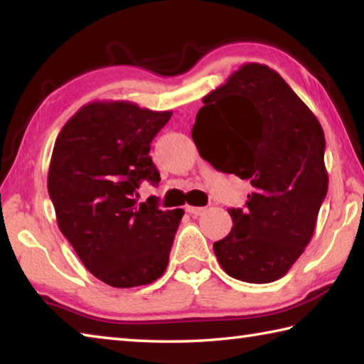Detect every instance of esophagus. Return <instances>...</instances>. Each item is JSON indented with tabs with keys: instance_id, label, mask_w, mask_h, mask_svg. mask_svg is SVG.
Masks as SVG:
<instances>
[{
	"instance_id": "esophagus-1",
	"label": "esophagus",
	"mask_w": 364,
	"mask_h": 364,
	"mask_svg": "<svg viewBox=\"0 0 364 364\" xmlns=\"http://www.w3.org/2000/svg\"><path fill=\"white\" fill-rule=\"evenodd\" d=\"M186 212L193 217H200L202 213L205 212V207H193V205H186Z\"/></svg>"
}]
</instances>
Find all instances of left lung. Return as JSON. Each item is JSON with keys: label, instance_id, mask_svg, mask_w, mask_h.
<instances>
[{"label": "left lung", "instance_id": "8db88e82", "mask_svg": "<svg viewBox=\"0 0 364 364\" xmlns=\"http://www.w3.org/2000/svg\"><path fill=\"white\" fill-rule=\"evenodd\" d=\"M193 139L215 170L249 180L245 208L213 244L231 278L254 284L284 276L304 254L328 194L321 125L278 72L245 64L208 93Z\"/></svg>", "mask_w": 364, "mask_h": 364}]
</instances>
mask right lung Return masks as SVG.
Returning a JSON list of instances; mask_svg holds the SVG:
<instances>
[{
	"mask_svg": "<svg viewBox=\"0 0 364 364\" xmlns=\"http://www.w3.org/2000/svg\"><path fill=\"white\" fill-rule=\"evenodd\" d=\"M171 110L154 112L127 101L86 104L65 123L48 173L60 232L97 279L136 287L159 279L168 264L183 208L160 210L157 197L136 200L160 173L151 143Z\"/></svg>",
	"mask_w": 364,
	"mask_h": 364,
	"instance_id": "1",
	"label": "right lung"
}]
</instances>
